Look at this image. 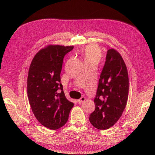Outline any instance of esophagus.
<instances>
[{
    "instance_id": "esophagus-1",
    "label": "esophagus",
    "mask_w": 155,
    "mask_h": 155,
    "mask_svg": "<svg viewBox=\"0 0 155 155\" xmlns=\"http://www.w3.org/2000/svg\"><path fill=\"white\" fill-rule=\"evenodd\" d=\"M85 97H81L80 99H78V101H77V102H78V104H81V103H82V102H83L84 101H85Z\"/></svg>"
}]
</instances>
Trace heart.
Listing matches in <instances>:
<instances>
[{
	"label": "heart",
	"mask_w": 155,
	"mask_h": 155,
	"mask_svg": "<svg viewBox=\"0 0 155 155\" xmlns=\"http://www.w3.org/2000/svg\"><path fill=\"white\" fill-rule=\"evenodd\" d=\"M83 55L84 62H94L97 64L101 59L102 52L97 45L91 44L83 50Z\"/></svg>",
	"instance_id": "heart-1"
}]
</instances>
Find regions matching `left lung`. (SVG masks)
I'll return each instance as SVG.
<instances>
[{
	"instance_id": "left-lung-1",
	"label": "left lung",
	"mask_w": 155,
	"mask_h": 155,
	"mask_svg": "<svg viewBox=\"0 0 155 155\" xmlns=\"http://www.w3.org/2000/svg\"><path fill=\"white\" fill-rule=\"evenodd\" d=\"M128 93L129 77L124 61L117 50L109 49L94 101L96 108L90 115L91 124L101 130L112 127L122 115Z\"/></svg>"
}]
</instances>
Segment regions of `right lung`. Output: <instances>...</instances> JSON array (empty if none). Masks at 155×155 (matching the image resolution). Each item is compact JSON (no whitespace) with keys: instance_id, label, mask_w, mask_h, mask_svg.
Returning a JSON list of instances; mask_svg holds the SVG:
<instances>
[{"instance_id":"right-lung-1","label":"right lung","mask_w":155,"mask_h":155,"mask_svg":"<svg viewBox=\"0 0 155 155\" xmlns=\"http://www.w3.org/2000/svg\"><path fill=\"white\" fill-rule=\"evenodd\" d=\"M73 48L48 45L35 55L29 67L28 96L32 111L41 124L52 130L66 123L74 107L65 96L60 77L64 57Z\"/></svg>"}]
</instances>
